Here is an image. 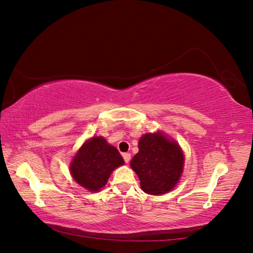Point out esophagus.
<instances>
[{
    "label": "esophagus",
    "instance_id": "1",
    "mask_svg": "<svg viewBox=\"0 0 253 253\" xmlns=\"http://www.w3.org/2000/svg\"><path fill=\"white\" fill-rule=\"evenodd\" d=\"M124 159H125V162L127 164L129 160H131V154H129V153H125V154H124Z\"/></svg>",
    "mask_w": 253,
    "mask_h": 253
}]
</instances>
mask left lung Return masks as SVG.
<instances>
[{"label": "left lung", "instance_id": "obj_1", "mask_svg": "<svg viewBox=\"0 0 253 253\" xmlns=\"http://www.w3.org/2000/svg\"><path fill=\"white\" fill-rule=\"evenodd\" d=\"M138 148L131 167L138 175L141 189L152 195L169 192L182 172L183 155L179 145L157 133L143 135Z\"/></svg>", "mask_w": 253, "mask_h": 253}]
</instances>
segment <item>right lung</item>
<instances>
[{
    "label": "right lung",
    "mask_w": 253,
    "mask_h": 253,
    "mask_svg": "<svg viewBox=\"0 0 253 253\" xmlns=\"http://www.w3.org/2000/svg\"><path fill=\"white\" fill-rule=\"evenodd\" d=\"M124 164V158L116 148L103 137H93L76 154L71 173L79 185L97 192L106 185L115 168Z\"/></svg>",
    "instance_id": "1"
}]
</instances>
